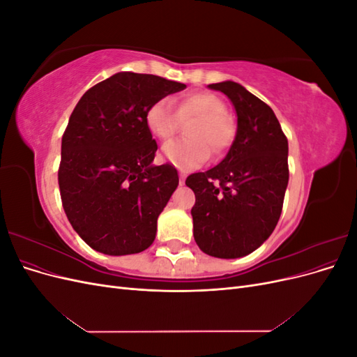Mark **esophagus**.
I'll return each instance as SVG.
<instances>
[{"instance_id": "1", "label": "esophagus", "mask_w": 357, "mask_h": 357, "mask_svg": "<svg viewBox=\"0 0 357 357\" xmlns=\"http://www.w3.org/2000/svg\"><path fill=\"white\" fill-rule=\"evenodd\" d=\"M185 180H186V174H183V172H180V180H178V183H180V186H183V185H185Z\"/></svg>"}]
</instances>
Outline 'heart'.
Listing matches in <instances>:
<instances>
[{"mask_svg": "<svg viewBox=\"0 0 357 357\" xmlns=\"http://www.w3.org/2000/svg\"><path fill=\"white\" fill-rule=\"evenodd\" d=\"M226 104L218 95L210 92L189 93L176 109V104L168 96L155 101L146 113L149 131L159 139H168L174 135L181 121L198 119L188 137V142L174 139L162 147V156L178 169L189 171L201 167L210 158V149L214 155L228 150L235 137V123L226 114Z\"/></svg>", "mask_w": 357, "mask_h": 357, "instance_id": "b5f03b06", "label": "heart"}]
</instances>
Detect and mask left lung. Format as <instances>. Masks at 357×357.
Instances as JSON below:
<instances>
[{
	"label": "left lung",
	"mask_w": 357,
	"mask_h": 357,
	"mask_svg": "<svg viewBox=\"0 0 357 357\" xmlns=\"http://www.w3.org/2000/svg\"><path fill=\"white\" fill-rule=\"evenodd\" d=\"M208 88L231 100L236 134L219 165L186 180L197 197L193 236L204 253L235 259L261 247L277 226L289 183V144L271 107L244 86L226 80Z\"/></svg>",
	"instance_id": "1"
}]
</instances>
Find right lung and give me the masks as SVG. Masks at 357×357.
<instances>
[{
    "mask_svg": "<svg viewBox=\"0 0 357 357\" xmlns=\"http://www.w3.org/2000/svg\"><path fill=\"white\" fill-rule=\"evenodd\" d=\"M186 84L131 71L86 92L62 137L58 172L63 210L93 250L123 256L146 250L158 218L178 186L177 169L153 165L158 144L146 123L155 101Z\"/></svg>",
    "mask_w": 357,
    "mask_h": 357,
    "instance_id": "right-lung-1",
    "label": "right lung"
}]
</instances>
